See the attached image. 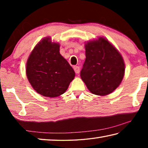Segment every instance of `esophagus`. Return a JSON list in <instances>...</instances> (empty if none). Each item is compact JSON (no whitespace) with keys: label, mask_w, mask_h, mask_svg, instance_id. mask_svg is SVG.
Here are the masks:
<instances>
[{"label":"esophagus","mask_w":148,"mask_h":148,"mask_svg":"<svg viewBox=\"0 0 148 148\" xmlns=\"http://www.w3.org/2000/svg\"><path fill=\"white\" fill-rule=\"evenodd\" d=\"M74 71H75V72H76V74H78L79 72V71H80L79 67L77 66H74Z\"/></svg>","instance_id":"1"}]
</instances>
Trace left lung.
<instances>
[{
  "instance_id": "obj_1",
  "label": "left lung",
  "mask_w": 148,
  "mask_h": 148,
  "mask_svg": "<svg viewBox=\"0 0 148 148\" xmlns=\"http://www.w3.org/2000/svg\"><path fill=\"white\" fill-rule=\"evenodd\" d=\"M86 61L80 76L92 94L105 96L121 83L125 66L121 53L104 37L85 44Z\"/></svg>"
}]
</instances>
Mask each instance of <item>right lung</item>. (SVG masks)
<instances>
[{
  "label": "right lung",
  "instance_id": "1",
  "mask_svg": "<svg viewBox=\"0 0 148 148\" xmlns=\"http://www.w3.org/2000/svg\"><path fill=\"white\" fill-rule=\"evenodd\" d=\"M60 44L45 37L29 56L26 75L35 91L44 97H59L66 91L75 72L59 52Z\"/></svg>",
  "mask_w": 148,
  "mask_h": 148
}]
</instances>
